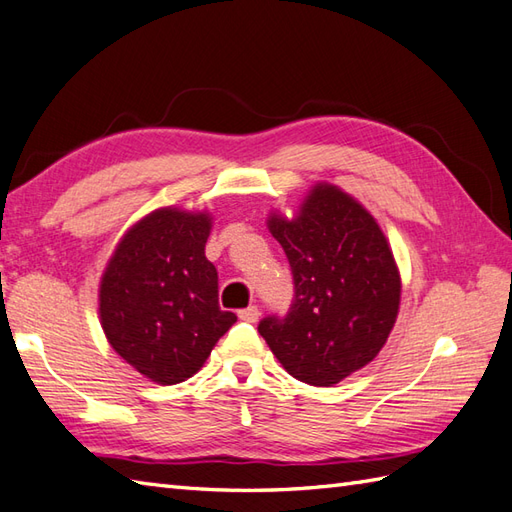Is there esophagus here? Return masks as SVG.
<instances>
[{
    "label": "esophagus",
    "mask_w": 512,
    "mask_h": 512,
    "mask_svg": "<svg viewBox=\"0 0 512 512\" xmlns=\"http://www.w3.org/2000/svg\"><path fill=\"white\" fill-rule=\"evenodd\" d=\"M237 316H240V320H244V323H257V320H259V310H257L255 305H251V307H246V310L237 312Z\"/></svg>",
    "instance_id": "34e87169"
}]
</instances>
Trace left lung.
Returning <instances> with one entry per match:
<instances>
[{"label": "left lung", "mask_w": 512, "mask_h": 512, "mask_svg": "<svg viewBox=\"0 0 512 512\" xmlns=\"http://www.w3.org/2000/svg\"><path fill=\"white\" fill-rule=\"evenodd\" d=\"M294 277L285 318L259 334L292 377L334 386L377 358L401 303V275L377 220L331 183H316L292 218L270 213Z\"/></svg>", "instance_id": "1"}]
</instances>
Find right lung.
Returning a JSON list of instances; mask_svg holds the SVG:
<instances>
[{"instance_id": "right-lung-1", "label": "right lung", "mask_w": 512, "mask_h": 512, "mask_svg": "<svg viewBox=\"0 0 512 512\" xmlns=\"http://www.w3.org/2000/svg\"><path fill=\"white\" fill-rule=\"evenodd\" d=\"M211 220L207 211L154 209L122 235L102 272L104 336L154 384L196 375L237 320L220 310L218 272L205 257Z\"/></svg>"}]
</instances>
